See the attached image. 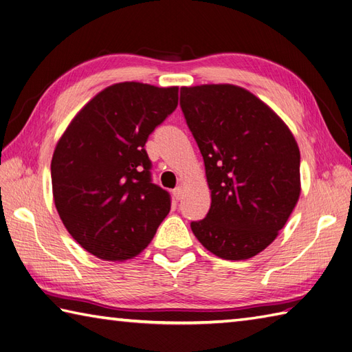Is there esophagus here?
<instances>
[{"label": "esophagus", "mask_w": 352, "mask_h": 352, "mask_svg": "<svg viewBox=\"0 0 352 352\" xmlns=\"http://www.w3.org/2000/svg\"><path fill=\"white\" fill-rule=\"evenodd\" d=\"M172 195H174L177 201H180L183 198V188H175L174 192H172Z\"/></svg>", "instance_id": "esophagus-1"}]
</instances>
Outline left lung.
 Segmentation results:
<instances>
[{
  "mask_svg": "<svg viewBox=\"0 0 352 352\" xmlns=\"http://www.w3.org/2000/svg\"><path fill=\"white\" fill-rule=\"evenodd\" d=\"M180 107L204 159L210 210L190 222L214 256L246 260L274 242L300 198V148L263 101L242 87H182Z\"/></svg>",
  "mask_w": 352,
  "mask_h": 352,
  "instance_id": "8db88e82",
  "label": "left lung"
}]
</instances>
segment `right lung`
Here are the masks:
<instances>
[{
	"mask_svg": "<svg viewBox=\"0 0 352 352\" xmlns=\"http://www.w3.org/2000/svg\"><path fill=\"white\" fill-rule=\"evenodd\" d=\"M178 104V87L113 85L66 129L51 160L60 219L83 248L102 260L138 256L170 210L153 183L145 144Z\"/></svg>",
	"mask_w": 352,
	"mask_h": 352,
	"instance_id": "right-lung-1",
	"label": "right lung"
}]
</instances>
